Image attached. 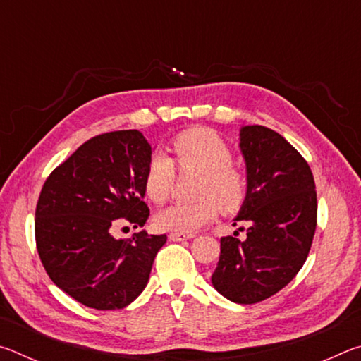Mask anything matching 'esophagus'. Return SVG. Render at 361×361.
<instances>
[{
  "label": "esophagus",
  "instance_id": "esophagus-1",
  "mask_svg": "<svg viewBox=\"0 0 361 361\" xmlns=\"http://www.w3.org/2000/svg\"><path fill=\"white\" fill-rule=\"evenodd\" d=\"M191 237H194V235L192 234H181V232H170L169 239L173 240V242H181V240L191 239Z\"/></svg>",
  "mask_w": 361,
  "mask_h": 361
}]
</instances>
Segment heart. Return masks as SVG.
<instances>
[{
    "label": "heart",
    "instance_id": "heart-1",
    "mask_svg": "<svg viewBox=\"0 0 361 361\" xmlns=\"http://www.w3.org/2000/svg\"><path fill=\"white\" fill-rule=\"evenodd\" d=\"M175 164L181 172L202 176L195 204H175L154 216L159 231L192 234L216 216V207L234 210L247 191L245 176L232 164V151L224 140L209 129H192L173 140ZM175 164L169 156L156 152L149 157L143 175L148 200L161 205L169 199L175 181Z\"/></svg>",
    "mask_w": 361,
    "mask_h": 361
}]
</instances>
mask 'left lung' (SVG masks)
I'll return each mask as SVG.
<instances>
[{
    "label": "left lung",
    "instance_id": "left-lung-1",
    "mask_svg": "<svg viewBox=\"0 0 361 361\" xmlns=\"http://www.w3.org/2000/svg\"><path fill=\"white\" fill-rule=\"evenodd\" d=\"M239 140L247 194L234 221L250 226L245 240L221 237L212 285L232 302L255 304L288 285L305 262L317 226V192L309 164L277 132L243 126Z\"/></svg>",
    "mask_w": 361,
    "mask_h": 361
}]
</instances>
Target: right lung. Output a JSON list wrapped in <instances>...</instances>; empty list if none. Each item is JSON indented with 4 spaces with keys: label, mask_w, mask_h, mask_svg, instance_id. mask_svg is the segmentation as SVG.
I'll list each match as a JSON object with an SVG mask.
<instances>
[{
    "label": "right lung",
    "mask_w": 361,
    "mask_h": 361,
    "mask_svg": "<svg viewBox=\"0 0 361 361\" xmlns=\"http://www.w3.org/2000/svg\"><path fill=\"white\" fill-rule=\"evenodd\" d=\"M152 154L138 130L90 138L54 170L36 205V247L47 276L78 302L97 310L129 305L149 280L167 235L113 229L142 228L149 216L143 175Z\"/></svg>",
    "instance_id": "obj_1"
}]
</instances>
